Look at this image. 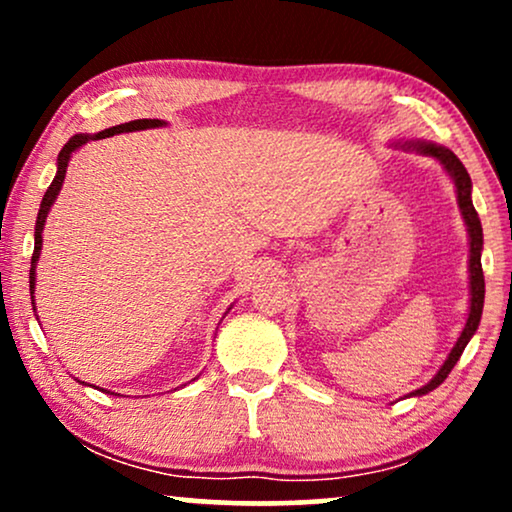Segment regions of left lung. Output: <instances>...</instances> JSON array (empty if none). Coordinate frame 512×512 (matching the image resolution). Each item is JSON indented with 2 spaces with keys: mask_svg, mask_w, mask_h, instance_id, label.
Segmentation results:
<instances>
[{
  "mask_svg": "<svg viewBox=\"0 0 512 512\" xmlns=\"http://www.w3.org/2000/svg\"><path fill=\"white\" fill-rule=\"evenodd\" d=\"M412 149L424 153V156H431L440 160V165L445 167L447 174H450L454 186H457V202L461 209V216H464L466 228H468V237H471V258H468V270H471V310H468V319L464 331H461L457 345L452 347V352L447 354V359L433 380L429 384H424L422 389L412 391L410 396H424L438 387V384L445 382V377L452 373L454 363L459 361V356L464 354V349L468 345V340L473 338V333L478 331L480 317H482V305H485V275H482V261H480V251H482V226L478 219V212H475L473 200H471V177H468L466 167L461 165V160L454 156L450 149L445 146H436V144H426V142H415L410 144Z\"/></svg>",
  "mask_w": 512,
  "mask_h": 512,
  "instance_id": "8db88e82",
  "label": "left lung"
}]
</instances>
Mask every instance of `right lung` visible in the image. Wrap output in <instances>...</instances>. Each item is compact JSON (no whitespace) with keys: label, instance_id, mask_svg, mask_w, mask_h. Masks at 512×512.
<instances>
[{"label":"right lung","instance_id":"right-lung-1","mask_svg":"<svg viewBox=\"0 0 512 512\" xmlns=\"http://www.w3.org/2000/svg\"><path fill=\"white\" fill-rule=\"evenodd\" d=\"M160 125H165V121H158V118H137V121H130V123H121V125H114V128H107L102 132H97V135H74L69 142L62 146L60 156H58V174H55L53 184L48 186V191L44 195V200H41V207H39V214H37V226H34V254H32V268H30V293H34V282H37V261H39V251H41V233H44V223H46V216H48V209L58 198L60 188H62V181H65V174H67V165H69V158H72V153L76 149H81L83 144L90 142V139H104V137H111V135H118V132H132V130H146V128H160ZM34 298V296H32Z\"/></svg>","mask_w":512,"mask_h":512}]
</instances>
